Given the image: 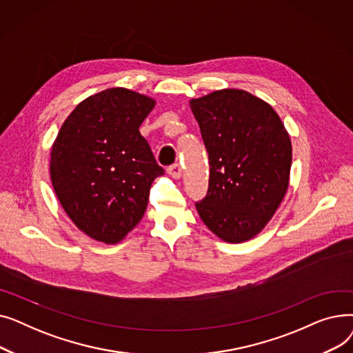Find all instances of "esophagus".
Returning <instances> with one entry per match:
<instances>
[{"label":"esophagus","instance_id":"obj_1","mask_svg":"<svg viewBox=\"0 0 353 353\" xmlns=\"http://www.w3.org/2000/svg\"><path fill=\"white\" fill-rule=\"evenodd\" d=\"M167 173H169L173 179H180L181 177V173H183V170H181V167H180V164H173V165H170L169 169H167Z\"/></svg>","mask_w":353,"mask_h":353}]
</instances>
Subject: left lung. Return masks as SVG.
Instances as JSON below:
<instances>
[{
    "mask_svg": "<svg viewBox=\"0 0 353 353\" xmlns=\"http://www.w3.org/2000/svg\"><path fill=\"white\" fill-rule=\"evenodd\" d=\"M209 153L206 197L196 203L209 230L228 243L261 233L288 192L292 143L270 104L223 88L190 100Z\"/></svg>",
    "mask_w": 353,
    "mask_h": 353,
    "instance_id": "obj_1",
    "label": "left lung"
}]
</instances>
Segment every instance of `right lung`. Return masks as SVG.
I'll return each mask as SVG.
<instances>
[{
	"mask_svg": "<svg viewBox=\"0 0 353 353\" xmlns=\"http://www.w3.org/2000/svg\"><path fill=\"white\" fill-rule=\"evenodd\" d=\"M156 100L123 87L83 100L51 147L50 176L67 216L88 237L116 245L141 220L164 174L140 125Z\"/></svg>",
	"mask_w": 353,
	"mask_h": 353,
	"instance_id": "obj_1",
	"label": "right lung"
}]
</instances>
